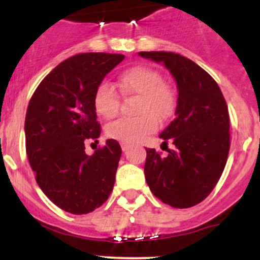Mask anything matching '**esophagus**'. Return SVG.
Segmentation results:
<instances>
[{
  "mask_svg": "<svg viewBox=\"0 0 260 260\" xmlns=\"http://www.w3.org/2000/svg\"><path fill=\"white\" fill-rule=\"evenodd\" d=\"M120 147H122V151H123V152H127L128 149L131 148V145H129V143L122 142V143H120Z\"/></svg>",
  "mask_w": 260,
  "mask_h": 260,
  "instance_id": "1",
  "label": "esophagus"
}]
</instances>
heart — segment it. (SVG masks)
<instances>
[{
	"label": "heart",
	"instance_id": "obj_1",
	"mask_svg": "<svg viewBox=\"0 0 260 260\" xmlns=\"http://www.w3.org/2000/svg\"><path fill=\"white\" fill-rule=\"evenodd\" d=\"M118 86L124 95L138 96L133 118H120L107 127V136L113 140L131 143L143 140L174 113L176 94L152 68L137 65L124 70L118 78ZM94 109L101 117L111 119L118 113L119 96L108 83H101L94 93Z\"/></svg>",
	"mask_w": 260,
	"mask_h": 260
}]
</instances>
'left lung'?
Wrapping results in <instances>:
<instances>
[{
	"mask_svg": "<svg viewBox=\"0 0 260 260\" xmlns=\"http://www.w3.org/2000/svg\"><path fill=\"white\" fill-rule=\"evenodd\" d=\"M138 55L164 65L179 91L175 119L159 135L167 156L146 148V181L162 203L191 208L208 198L224 171L230 148L226 102L216 81L192 60L167 51ZM169 139L172 150L167 148Z\"/></svg>",
	"mask_w": 260,
	"mask_h": 260,
	"instance_id": "obj_1",
	"label": "left lung"
}]
</instances>
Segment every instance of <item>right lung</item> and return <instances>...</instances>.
Segmentation results:
<instances>
[{"instance_id":"obj_1","label":"right lung","mask_w":260,"mask_h":260,"mask_svg":"<svg viewBox=\"0 0 260 260\" xmlns=\"http://www.w3.org/2000/svg\"><path fill=\"white\" fill-rule=\"evenodd\" d=\"M122 54L85 52L60 62L34 93L25 119L26 152L36 182L62 210L88 214L103 205L114 186L122 149L114 140L85 153L101 127L94 93Z\"/></svg>"}]
</instances>
